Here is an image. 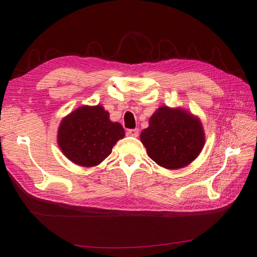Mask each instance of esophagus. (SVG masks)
I'll use <instances>...</instances> for the list:
<instances>
[{
	"instance_id": "34e87169",
	"label": "esophagus",
	"mask_w": 257,
	"mask_h": 257,
	"mask_svg": "<svg viewBox=\"0 0 257 257\" xmlns=\"http://www.w3.org/2000/svg\"><path fill=\"white\" fill-rule=\"evenodd\" d=\"M139 134V130L138 128H131L127 130V135L133 136V137H137Z\"/></svg>"
}]
</instances>
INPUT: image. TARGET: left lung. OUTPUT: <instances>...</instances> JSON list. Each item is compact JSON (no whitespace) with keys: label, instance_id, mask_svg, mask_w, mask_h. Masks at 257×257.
Listing matches in <instances>:
<instances>
[{"label":"left lung","instance_id":"obj_1","mask_svg":"<svg viewBox=\"0 0 257 257\" xmlns=\"http://www.w3.org/2000/svg\"><path fill=\"white\" fill-rule=\"evenodd\" d=\"M148 155L157 164L178 169L197 158L205 144L204 130L198 119L183 109L160 107L141 134Z\"/></svg>","mask_w":257,"mask_h":257}]
</instances>
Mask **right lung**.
<instances>
[{"mask_svg":"<svg viewBox=\"0 0 257 257\" xmlns=\"http://www.w3.org/2000/svg\"><path fill=\"white\" fill-rule=\"evenodd\" d=\"M58 133V144L65 157L84 167L99 164L124 137L121 124L111 122L108 111L98 105L82 106L69 113Z\"/></svg>","mask_w":257,"mask_h":257,"instance_id":"right-lung-1","label":"right lung"}]
</instances>
